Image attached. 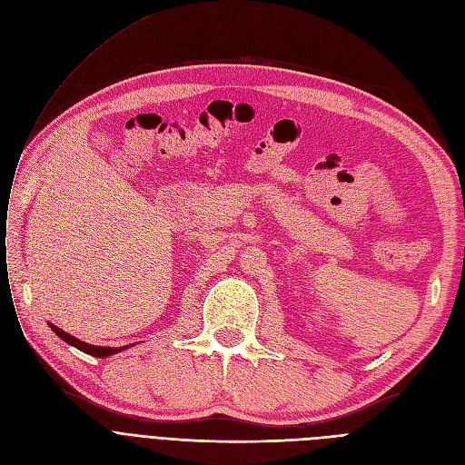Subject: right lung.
<instances>
[{"label":"right lung","mask_w":465,"mask_h":465,"mask_svg":"<svg viewBox=\"0 0 465 465\" xmlns=\"http://www.w3.org/2000/svg\"><path fill=\"white\" fill-rule=\"evenodd\" d=\"M48 326H50V329L54 331V334L60 336L64 341H67L69 345H73V347L80 349L82 352L92 354V357H97V359H106V357H113V354H116V352H122V351H125V349H129V347H133V345H134V343H129V345H124V347H101V345H90V343H86V341H80L78 338H74V336H71V334L64 332L62 329H58L56 324L48 322Z\"/></svg>","instance_id":"1"}]
</instances>
